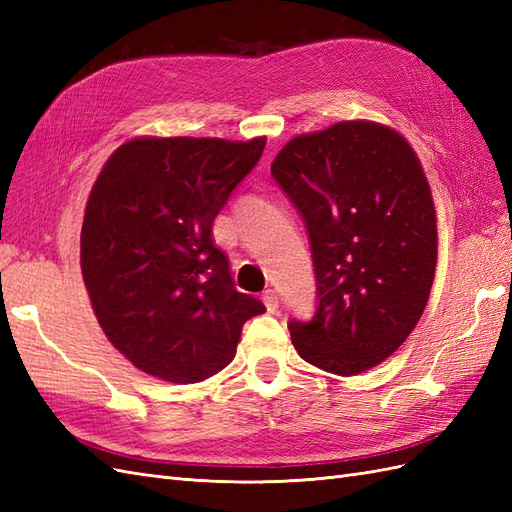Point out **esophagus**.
Returning a JSON list of instances; mask_svg holds the SVG:
<instances>
[{
	"mask_svg": "<svg viewBox=\"0 0 512 512\" xmlns=\"http://www.w3.org/2000/svg\"><path fill=\"white\" fill-rule=\"evenodd\" d=\"M262 303H265L269 314H275L277 307H280V297H277L275 290H265L262 292Z\"/></svg>",
	"mask_w": 512,
	"mask_h": 512,
	"instance_id": "esophagus-1",
	"label": "esophagus"
}]
</instances>
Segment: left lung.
<instances>
[{
  "label": "left lung",
  "mask_w": 512,
  "mask_h": 512,
  "mask_svg": "<svg viewBox=\"0 0 512 512\" xmlns=\"http://www.w3.org/2000/svg\"><path fill=\"white\" fill-rule=\"evenodd\" d=\"M312 245L318 307L290 320L303 361L337 376L380 365L421 320L438 262L436 207L397 130L339 121L299 134L271 164Z\"/></svg>",
  "instance_id": "8db88e82"
}]
</instances>
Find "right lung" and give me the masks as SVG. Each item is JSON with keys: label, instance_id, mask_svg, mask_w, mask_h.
I'll list each match as a JSON object with an SVG mask.
<instances>
[{"label": "right lung", "instance_id": "add662e5", "mask_svg": "<svg viewBox=\"0 0 512 512\" xmlns=\"http://www.w3.org/2000/svg\"><path fill=\"white\" fill-rule=\"evenodd\" d=\"M267 138L138 136L106 160L87 198L81 271L104 335L145 374L207 380L265 312L235 288L213 220Z\"/></svg>", "mask_w": 512, "mask_h": 512}]
</instances>
